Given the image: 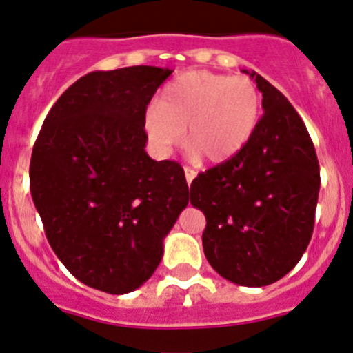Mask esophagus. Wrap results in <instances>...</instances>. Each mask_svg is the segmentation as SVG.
<instances>
[{
	"label": "esophagus",
	"mask_w": 353,
	"mask_h": 353,
	"mask_svg": "<svg viewBox=\"0 0 353 353\" xmlns=\"http://www.w3.org/2000/svg\"><path fill=\"white\" fill-rule=\"evenodd\" d=\"M184 176H186V183L192 184V181L195 179L196 172L193 169H190V167H184Z\"/></svg>",
	"instance_id": "1"
}]
</instances>
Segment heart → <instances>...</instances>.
I'll return each instance as SVG.
<instances>
[{
	"label": "heart",
	"instance_id": "1",
	"mask_svg": "<svg viewBox=\"0 0 353 353\" xmlns=\"http://www.w3.org/2000/svg\"><path fill=\"white\" fill-rule=\"evenodd\" d=\"M262 117V97L246 75L184 72L165 85L158 105L145 110L149 142L167 153L181 144L209 163L236 158L255 137Z\"/></svg>",
	"mask_w": 353,
	"mask_h": 353
}]
</instances>
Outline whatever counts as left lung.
<instances>
[{
    "instance_id": "obj_1",
    "label": "left lung",
    "mask_w": 353,
    "mask_h": 353,
    "mask_svg": "<svg viewBox=\"0 0 353 353\" xmlns=\"http://www.w3.org/2000/svg\"><path fill=\"white\" fill-rule=\"evenodd\" d=\"M250 75L263 97L255 137L236 158L199 174L190 202L205 216L202 244L212 269L232 283L265 287L290 272L310 244L320 167L297 110Z\"/></svg>"
}]
</instances>
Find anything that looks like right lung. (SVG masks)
Listing matches in <instances>:
<instances>
[{
    "label": "right lung",
    "instance_id": "1",
    "mask_svg": "<svg viewBox=\"0 0 353 353\" xmlns=\"http://www.w3.org/2000/svg\"><path fill=\"white\" fill-rule=\"evenodd\" d=\"M170 74L128 66L84 75L54 103L33 145L30 188L47 241L79 281L107 294L153 276L188 205L183 167L144 151L145 109Z\"/></svg>",
    "mask_w": 353,
    "mask_h": 353
}]
</instances>
